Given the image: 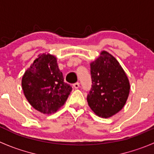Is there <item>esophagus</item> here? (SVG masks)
Listing matches in <instances>:
<instances>
[{
    "label": "esophagus",
    "mask_w": 154,
    "mask_h": 154,
    "mask_svg": "<svg viewBox=\"0 0 154 154\" xmlns=\"http://www.w3.org/2000/svg\"><path fill=\"white\" fill-rule=\"evenodd\" d=\"M73 86H74V88H78L79 87H80V83H79L78 82H77V83H75L73 84Z\"/></svg>",
    "instance_id": "1"
}]
</instances>
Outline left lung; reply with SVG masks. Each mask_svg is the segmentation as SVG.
<instances>
[{"instance_id": "obj_1", "label": "left lung", "mask_w": 154, "mask_h": 154, "mask_svg": "<svg viewBox=\"0 0 154 154\" xmlns=\"http://www.w3.org/2000/svg\"><path fill=\"white\" fill-rule=\"evenodd\" d=\"M90 67L92 84L87 95L88 106L99 117H111L126 103L130 92L128 78L116 59L106 51H102Z\"/></svg>"}]
</instances>
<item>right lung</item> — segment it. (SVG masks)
Instances as JSON below:
<instances>
[{
  "label": "right lung",
  "mask_w": 154,
  "mask_h": 154,
  "mask_svg": "<svg viewBox=\"0 0 154 154\" xmlns=\"http://www.w3.org/2000/svg\"><path fill=\"white\" fill-rule=\"evenodd\" d=\"M21 86L31 106L44 114L57 112L72 90L65 82L57 58L45 54L39 55L26 71Z\"/></svg>",
  "instance_id": "right-lung-1"
}]
</instances>
